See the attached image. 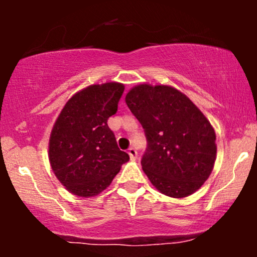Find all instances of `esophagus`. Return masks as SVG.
I'll return each mask as SVG.
<instances>
[{
	"label": "esophagus",
	"mask_w": 257,
	"mask_h": 257,
	"mask_svg": "<svg viewBox=\"0 0 257 257\" xmlns=\"http://www.w3.org/2000/svg\"><path fill=\"white\" fill-rule=\"evenodd\" d=\"M128 153H129V156H131V159H137V157H138L137 150L133 149V147H131V149L128 150Z\"/></svg>",
	"instance_id": "obj_1"
}]
</instances>
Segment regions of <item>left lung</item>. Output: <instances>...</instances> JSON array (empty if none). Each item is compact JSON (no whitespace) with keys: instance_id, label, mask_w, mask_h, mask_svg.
I'll return each mask as SVG.
<instances>
[{"instance_id":"1","label":"left lung","mask_w":257,"mask_h":257,"mask_svg":"<svg viewBox=\"0 0 257 257\" xmlns=\"http://www.w3.org/2000/svg\"><path fill=\"white\" fill-rule=\"evenodd\" d=\"M125 102L145 132L141 166L156 188L184 198L200 188L214 168L216 135L185 94L169 85L139 84Z\"/></svg>"}]
</instances>
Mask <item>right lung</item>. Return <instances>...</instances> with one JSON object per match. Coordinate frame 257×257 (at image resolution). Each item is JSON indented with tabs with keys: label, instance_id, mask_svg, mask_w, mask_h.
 <instances>
[{
	"label": "right lung",
	"instance_id": "1",
	"mask_svg": "<svg viewBox=\"0 0 257 257\" xmlns=\"http://www.w3.org/2000/svg\"><path fill=\"white\" fill-rule=\"evenodd\" d=\"M124 85L93 84L72 96L59 114L49 139V162L59 181L78 197L104 191L129 161L107 119L117 112Z\"/></svg>",
	"mask_w": 257,
	"mask_h": 257
}]
</instances>
